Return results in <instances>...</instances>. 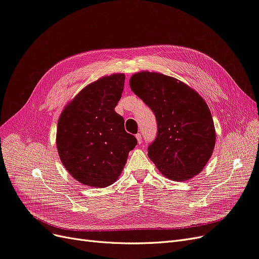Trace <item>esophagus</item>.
I'll return each mask as SVG.
<instances>
[{
	"label": "esophagus",
	"instance_id": "1",
	"mask_svg": "<svg viewBox=\"0 0 259 259\" xmlns=\"http://www.w3.org/2000/svg\"><path fill=\"white\" fill-rule=\"evenodd\" d=\"M136 138H137V142H138V144H142L143 143V136H142V134H138L136 135Z\"/></svg>",
	"mask_w": 259,
	"mask_h": 259
}]
</instances>
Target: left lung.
<instances>
[{"label":"left lung","instance_id":"obj_1","mask_svg":"<svg viewBox=\"0 0 259 259\" xmlns=\"http://www.w3.org/2000/svg\"><path fill=\"white\" fill-rule=\"evenodd\" d=\"M130 86L155 115L158 132L148 147L155 166L177 182L199 174L213 153L216 138L205 101L185 83L156 72L134 74Z\"/></svg>","mask_w":259,"mask_h":259}]
</instances>
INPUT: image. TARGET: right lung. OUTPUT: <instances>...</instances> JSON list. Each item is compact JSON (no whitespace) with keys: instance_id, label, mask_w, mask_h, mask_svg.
<instances>
[{"instance_id":"obj_1","label":"right lung","mask_w":259,"mask_h":259,"mask_svg":"<svg viewBox=\"0 0 259 259\" xmlns=\"http://www.w3.org/2000/svg\"><path fill=\"white\" fill-rule=\"evenodd\" d=\"M124 74L104 76L83 89L58 120L57 149L77 182L104 188L113 184L137 139L114 111L124 90Z\"/></svg>"}]
</instances>
